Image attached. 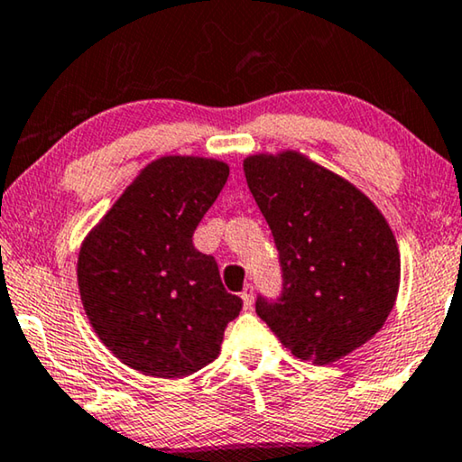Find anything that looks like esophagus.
<instances>
[{"label":"esophagus","mask_w":462,"mask_h":462,"mask_svg":"<svg viewBox=\"0 0 462 462\" xmlns=\"http://www.w3.org/2000/svg\"><path fill=\"white\" fill-rule=\"evenodd\" d=\"M241 298H243V306H245V310H249L251 306H254V285H247V287H245V291L241 293Z\"/></svg>","instance_id":"34e87169"}]
</instances>
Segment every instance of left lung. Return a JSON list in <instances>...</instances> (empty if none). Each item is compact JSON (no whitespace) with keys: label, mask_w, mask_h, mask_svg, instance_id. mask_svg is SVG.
I'll return each instance as SVG.
<instances>
[{"label":"left lung","mask_w":462,"mask_h":462,"mask_svg":"<svg viewBox=\"0 0 462 462\" xmlns=\"http://www.w3.org/2000/svg\"><path fill=\"white\" fill-rule=\"evenodd\" d=\"M247 186L273 230L282 289L255 312L295 356L325 365L383 328L395 304L397 241L376 205L302 153H255Z\"/></svg>","instance_id":"1"}]
</instances>
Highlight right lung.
I'll return each instance as SVG.
<instances>
[{
	"label": "right lung",
	"mask_w": 462,
	"mask_h": 462,
	"mask_svg": "<svg viewBox=\"0 0 462 462\" xmlns=\"http://www.w3.org/2000/svg\"><path fill=\"white\" fill-rule=\"evenodd\" d=\"M227 175V164L213 158L153 160L79 249L78 285L90 325L145 376L202 370L243 309L221 285L215 257L192 243Z\"/></svg>",
	"instance_id": "obj_1"
}]
</instances>
